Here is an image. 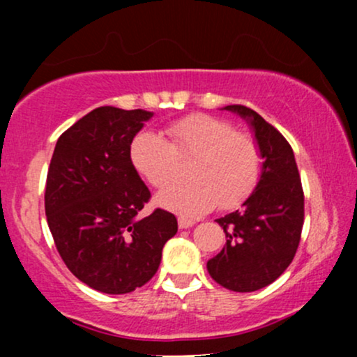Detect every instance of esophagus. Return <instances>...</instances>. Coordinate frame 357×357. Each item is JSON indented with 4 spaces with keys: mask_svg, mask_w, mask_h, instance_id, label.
<instances>
[{
    "mask_svg": "<svg viewBox=\"0 0 357 357\" xmlns=\"http://www.w3.org/2000/svg\"><path fill=\"white\" fill-rule=\"evenodd\" d=\"M178 225H179V228H190V227H192V225H195V221L190 220V218H184V216H179Z\"/></svg>",
    "mask_w": 357,
    "mask_h": 357,
    "instance_id": "34e87169",
    "label": "esophagus"
}]
</instances>
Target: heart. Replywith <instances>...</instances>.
<instances>
[{
    "mask_svg": "<svg viewBox=\"0 0 357 357\" xmlns=\"http://www.w3.org/2000/svg\"><path fill=\"white\" fill-rule=\"evenodd\" d=\"M169 137L141 130L130 144L132 165L153 186H166L178 173L179 158H192L191 181H176L158 195V204L184 216L215 206L235 208L255 190L261 153L250 134L208 114H190L166 127Z\"/></svg>",
    "mask_w": 357,
    "mask_h": 357,
    "instance_id": "obj_1",
    "label": "heart"
}]
</instances>
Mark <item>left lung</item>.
I'll list each match as a JSON object with an SVG mask.
<instances>
[{
	"mask_svg": "<svg viewBox=\"0 0 357 357\" xmlns=\"http://www.w3.org/2000/svg\"><path fill=\"white\" fill-rule=\"evenodd\" d=\"M248 122L261 153L255 190L236 210L218 218L227 243L206 268L233 292H255L277 280L296 257L304 225V191L287 139L255 110L227 105Z\"/></svg>",
	"mask_w": 357,
	"mask_h": 357,
	"instance_id": "1",
	"label": "left lung"
}]
</instances>
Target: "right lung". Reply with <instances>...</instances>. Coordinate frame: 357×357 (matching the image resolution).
I'll use <instances>...</instances> for the list:
<instances>
[{"label": "right lung", "mask_w": 357, "mask_h": 357, "mask_svg": "<svg viewBox=\"0 0 357 357\" xmlns=\"http://www.w3.org/2000/svg\"><path fill=\"white\" fill-rule=\"evenodd\" d=\"M153 112L104 105L56 141L45 188V213L68 270L104 294H129L161 264L178 231L173 213L141 216L151 192L130 159V144Z\"/></svg>", "instance_id": "obj_1"}]
</instances>
